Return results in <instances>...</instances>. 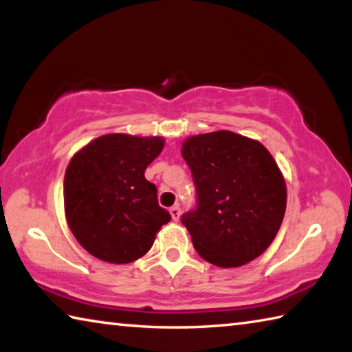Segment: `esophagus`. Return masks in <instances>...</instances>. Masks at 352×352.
Wrapping results in <instances>:
<instances>
[{
	"label": "esophagus",
	"mask_w": 352,
	"mask_h": 352,
	"mask_svg": "<svg viewBox=\"0 0 352 352\" xmlns=\"http://www.w3.org/2000/svg\"><path fill=\"white\" fill-rule=\"evenodd\" d=\"M169 212H170V217H172V220H174V222H177V220L180 219V216H182V210L178 206H172Z\"/></svg>",
	"instance_id": "esophagus-1"
}]
</instances>
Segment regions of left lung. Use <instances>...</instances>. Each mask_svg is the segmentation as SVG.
Masks as SVG:
<instances>
[{
  "mask_svg": "<svg viewBox=\"0 0 352 352\" xmlns=\"http://www.w3.org/2000/svg\"><path fill=\"white\" fill-rule=\"evenodd\" d=\"M182 155L197 208L182 217L194 248L222 269L245 265L270 247L283 223L287 188L259 141L230 130L189 136Z\"/></svg>",
  "mask_w": 352,
  "mask_h": 352,
  "instance_id": "8db88e82",
  "label": "left lung"
}]
</instances>
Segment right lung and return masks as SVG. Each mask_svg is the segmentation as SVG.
Returning <instances> with one entry per match:
<instances>
[{
  "instance_id": "add662e5",
  "label": "right lung",
  "mask_w": 352,
  "mask_h": 352,
  "mask_svg": "<svg viewBox=\"0 0 352 352\" xmlns=\"http://www.w3.org/2000/svg\"><path fill=\"white\" fill-rule=\"evenodd\" d=\"M162 136L109 133L74 153L63 201L71 233L100 261L129 264L144 256L170 220L144 170L162 153Z\"/></svg>"
}]
</instances>
